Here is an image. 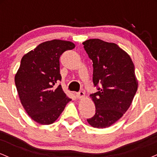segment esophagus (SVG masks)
<instances>
[{"label":"esophagus","instance_id":"1","mask_svg":"<svg viewBox=\"0 0 157 157\" xmlns=\"http://www.w3.org/2000/svg\"><path fill=\"white\" fill-rule=\"evenodd\" d=\"M85 97H86V94H85V93L82 92V91H80V92L77 94V97L78 99H80V100H82V99L85 98Z\"/></svg>","mask_w":157,"mask_h":157}]
</instances>
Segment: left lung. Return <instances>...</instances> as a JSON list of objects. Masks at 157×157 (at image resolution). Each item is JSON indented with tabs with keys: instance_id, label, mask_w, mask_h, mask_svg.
<instances>
[{
	"instance_id": "obj_1",
	"label": "left lung",
	"mask_w": 157,
	"mask_h": 157,
	"mask_svg": "<svg viewBox=\"0 0 157 157\" xmlns=\"http://www.w3.org/2000/svg\"><path fill=\"white\" fill-rule=\"evenodd\" d=\"M82 44L93 62L94 84L102 85L90 94L96 113L87 121L94 128H105L118 121L131 105L138 88L134 65L116 44L89 39Z\"/></svg>"
}]
</instances>
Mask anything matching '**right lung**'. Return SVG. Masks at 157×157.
Here are the masks:
<instances>
[{
	"label": "right lung",
	"instance_id": "1",
	"mask_svg": "<svg viewBox=\"0 0 157 157\" xmlns=\"http://www.w3.org/2000/svg\"><path fill=\"white\" fill-rule=\"evenodd\" d=\"M71 41L52 40L39 44L23 56L15 76L20 100L34 121L50 125L58 119L71 100L59 85L61 80L60 57L73 49Z\"/></svg>",
	"mask_w": 157,
	"mask_h": 157
}]
</instances>
